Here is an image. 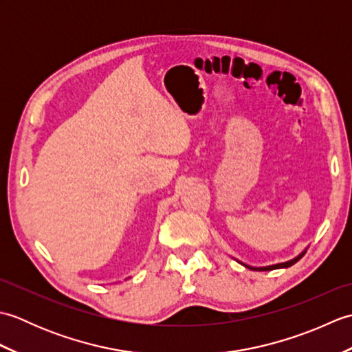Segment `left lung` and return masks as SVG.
I'll use <instances>...</instances> for the list:
<instances>
[{
	"label": "left lung",
	"instance_id": "left-lung-1",
	"mask_svg": "<svg viewBox=\"0 0 352 352\" xmlns=\"http://www.w3.org/2000/svg\"><path fill=\"white\" fill-rule=\"evenodd\" d=\"M305 254V251L304 252H301L300 256L298 257H295V258H292V260H289V261H286V263H278V265H272V266H266V267H252V266H248V265H245L246 267H250V269H254V271H272V269H280V267H289V266H292V265H295L298 260H300L302 256Z\"/></svg>",
	"mask_w": 352,
	"mask_h": 352
}]
</instances>
